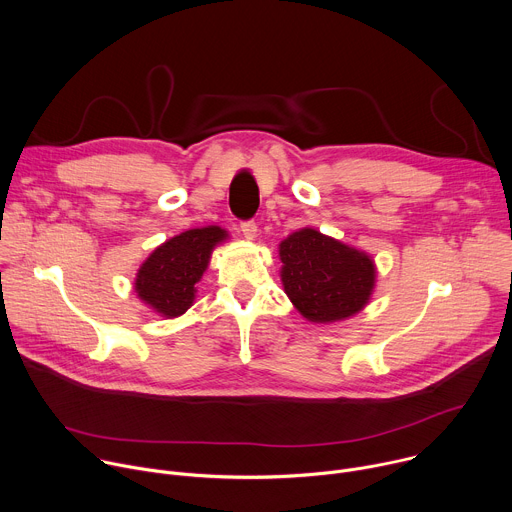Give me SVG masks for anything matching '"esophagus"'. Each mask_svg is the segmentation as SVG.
I'll return each instance as SVG.
<instances>
[{
    "label": "esophagus",
    "instance_id": "34e87169",
    "mask_svg": "<svg viewBox=\"0 0 512 512\" xmlns=\"http://www.w3.org/2000/svg\"><path fill=\"white\" fill-rule=\"evenodd\" d=\"M240 230H242V236H244L246 240H254V238H256V232H258V226H256L254 222H242Z\"/></svg>",
    "mask_w": 512,
    "mask_h": 512
}]
</instances>
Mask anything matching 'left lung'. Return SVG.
I'll use <instances>...</instances> for the list:
<instances>
[{
	"label": "left lung",
	"mask_w": 512,
	"mask_h": 512,
	"mask_svg": "<svg viewBox=\"0 0 512 512\" xmlns=\"http://www.w3.org/2000/svg\"><path fill=\"white\" fill-rule=\"evenodd\" d=\"M278 258L284 292L309 323L351 319L371 300L377 268L365 250L302 228L278 244Z\"/></svg>",
	"instance_id": "1"
}]
</instances>
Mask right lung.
Here are the masks:
<instances>
[{"mask_svg":"<svg viewBox=\"0 0 512 512\" xmlns=\"http://www.w3.org/2000/svg\"><path fill=\"white\" fill-rule=\"evenodd\" d=\"M228 238L224 228L206 226L165 240L137 270V298L159 317H181L195 300L197 282L208 270L212 252Z\"/></svg>","mask_w":512,"mask_h":512,"instance_id":"1","label":"right lung"}]
</instances>
